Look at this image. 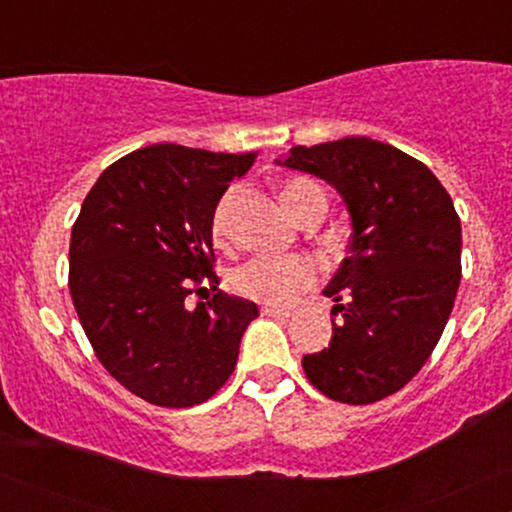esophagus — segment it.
Wrapping results in <instances>:
<instances>
[{
    "mask_svg": "<svg viewBox=\"0 0 512 512\" xmlns=\"http://www.w3.org/2000/svg\"><path fill=\"white\" fill-rule=\"evenodd\" d=\"M262 315L269 317H291L289 308H276V305H262Z\"/></svg>",
    "mask_w": 512,
    "mask_h": 512,
    "instance_id": "esophagus-1",
    "label": "esophagus"
}]
</instances>
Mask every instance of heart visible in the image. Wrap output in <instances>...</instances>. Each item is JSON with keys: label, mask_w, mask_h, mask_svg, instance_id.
<instances>
[{"label": "heart", "mask_w": 512, "mask_h": 512, "mask_svg": "<svg viewBox=\"0 0 512 512\" xmlns=\"http://www.w3.org/2000/svg\"><path fill=\"white\" fill-rule=\"evenodd\" d=\"M233 197H236V192L228 190L214 211L211 228H214L216 238H223L228 233V211H231ZM281 199H284V204L289 207L291 214L296 216V219H301L305 209L313 207L315 202H325V195H322V190L313 180L293 178L281 185ZM315 276L317 269L313 260H308V257L262 255L240 264L236 274H233V286H236L243 296L252 298V301L286 305L296 298L298 291L308 289L315 281Z\"/></svg>", "instance_id": "heart-1"}]
</instances>
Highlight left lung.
Instances as JSON below:
<instances>
[{
  "instance_id": "obj_1",
  "label": "left lung",
  "mask_w": 512,
  "mask_h": 512,
  "mask_svg": "<svg viewBox=\"0 0 512 512\" xmlns=\"http://www.w3.org/2000/svg\"><path fill=\"white\" fill-rule=\"evenodd\" d=\"M276 163L330 182L351 216L349 257L322 291L332 342L303 356L305 375L334 402L395 395L436 349L460 286L450 195L424 163L368 137L293 146Z\"/></svg>"
}]
</instances>
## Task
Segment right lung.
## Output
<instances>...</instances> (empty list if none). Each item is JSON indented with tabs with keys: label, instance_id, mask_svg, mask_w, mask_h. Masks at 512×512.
<instances>
[{
	"label": "right lung",
	"instance_id": "add662e5",
	"mask_svg": "<svg viewBox=\"0 0 512 512\" xmlns=\"http://www.w3.org/2000/svg\"><path fill=\"white\" fill-rule=\"evenodd\" d=\"M255 156L146 146L105 168L81 204L69 243L76 315L103 368L156 407L216 395L260 315L223 291L197 309L184 303L204 280L219 286L211 219Z\"/></svg>",
	"mask_w": 512,
	"mask_h": 512
}]
</instances>
